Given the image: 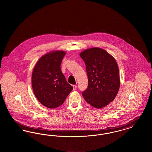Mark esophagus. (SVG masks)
Returning a JSON list of instances; mask_svg holds the SVG:
<instances>
[{
	"label": "esophagus",
	"instance_id": "1",
	"mask_svg": "<svg viewBox=\"0 0 152 152\" xmlns=\"http://www.w3.org/2000/svg\"><path fill=\"white\" fill-rule=\"evenodd\" d=\"M73 90L75 91V90H76V88H77V86H76V85H73Z\"/></svg>",
	"mask_w": 152,
	"mask_h": 152
}]
</instances>
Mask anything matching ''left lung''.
Listing matches in <instances>:
<instances>
[{
    "label": "left lung",
    "instance_id": "1",
    "mask_svg": "<svg viewBox=\"0 0 152 152\" xmlns=\"http://www.w3.org/2000/svg\"><path fill=\"white\" fill-rule=\"evenodd\" d=\"M80 56L85 62L88 80L87 89L82 95L92 107L103 108L113 101L119 90L120 81L117 62L100 48L88 49Z\"/></svg>",
    "mask_w": 152,
    "mask_h": 152
}]
</instances>
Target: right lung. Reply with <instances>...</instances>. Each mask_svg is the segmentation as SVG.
I'll return each instance as SVG.
<instances>
[{"instance_id":"obj_1","label":"right lung","mask_w":152,"mask_h":152,"mask_svg":"<svg viewBox=\"0 0 152 152\" xmlns=\"http://www.w3.org/2000/svg\"><path fill=\"white\" fill-rule=\"evenodd\" d=\"M65 55L64 51H61L45 54L37 62L32 72L34 94L42 104L49 108L63 104L72 91V86L67 83L60 68Z\"/></svg>"}]
</instances>
